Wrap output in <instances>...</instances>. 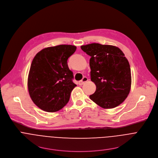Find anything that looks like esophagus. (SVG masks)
Here are the masks:
<instances>
[{"mask_svg": "<svg viewBox=\"0 0 158 158\" xmlns=\"http://www.w3.org/2000/svg\"><path fill=\"white\" fill-rule=\"evenodd\" d=\"M87 81H88V78H87V77H84L81 81H79V82H78V83H79V85H83L85 82H86Z\"/></svg>", "mask_w": 158, "mask_h": 158, "instance_id": "obj_1", "label": "esophagus"}]
</instances>
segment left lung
I'll return each instance as SVG.
<instances>
[{
	"label": "left lung",
	"instance_id": "8db88e82",
	"mask_svg": "<svg viewBox=\"0 0 158 158\" xmlns=\"http://www.w3.org/2000/svg\"><path fill=\"white\" fill-rule=\"evenodd\" d=\"M81 48L91 58L90 79L96 85L90 98L103 109H113L128 97L131 84L129 62L117 46L99 43L82 45Z\"/></svg>",
	"mask_w": 158,
	"mask_h": 158
}]
</instances>
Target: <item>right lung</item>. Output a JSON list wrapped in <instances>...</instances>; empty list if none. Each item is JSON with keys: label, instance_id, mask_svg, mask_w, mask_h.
Returning <instances> with one entry per match:
<instances>
[{"label": "right lung", "instance_id": "obj_1", "mask_svg": "<svg viewBox=\"0 0 158 158\" xmlns=\"http://www.w3.org/2000/svg\"><path fill=\"white\" fill-rule=\"evenodd\" d=\"M76 46L60 44L43 49L34 57L28 77L30 96L36 106L48 112L63 109L69 100L71 92L77 85L68 59Z\"/></svg>", "mask_w": 158, "mask_h": 158}]
</instances>
